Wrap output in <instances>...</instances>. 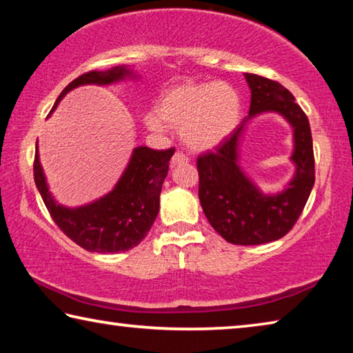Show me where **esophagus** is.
Segmentation results:
<instances>
[{
	"instance_id": "1",
	"label": "esophagus",
	"mask_w": 353,
	"mask_h": 353,
	"mask_svg": "<svg viewBox=\"0 0 353 353\" xmlns=\"http://www.w3.org/2000/svg\"><path fill=\"white\" fill-rule=\"evenodd\" d=\"M172 163L174 165H177V163H187L188 162V155H185L183 152H181V151H177L174 155H172Z\"/></svg>"
}]
</instances>
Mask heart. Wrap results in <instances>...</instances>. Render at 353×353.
Here are the masks:
<instances>
[{
	"label": "heart",
	"instance_id": "heart-1",
	"mask_svg": "<svg viewBox=\"0 0 353 353\" xmlns=\"http://www.w3.org/2000/svg\"><path fill=\"white\" fill-rule=\"evenodd\" d=\"M157 113L146 117L148 126L162 130L165 124L181 129L185 145L207 151L234 132L241 118V98L225 82H185L160 97Z\"/></svg>",
	"mask_w": 353,
	"mask_h": 353
}]
</instances>
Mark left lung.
Returning a JSON list of instances; mask_svg holds the SVG:
<instances>
[{"instance_id":"8db88e82","label":"left lung","mask_w":353,"mask_h":353,"mask_svg":"<svg viewBox=\"0 0 353 353\" xmlns=\"http://www.w3.org/2000/svg\"><path fill=\"white\" fill-rule=\"evenodd\" d=\"M249 117L213 152L198 157L199 201L208 223L232 244H263L285 236L296 224L314 185V154L308 118L276 81L246 73ZM265 111L282 114L295 130V177L277 195H263L237 165V145L247 119Z\"/></svg>"}]
</instances>
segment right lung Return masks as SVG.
I'll return each instance as SVG.
<instances>
[{"label": "right lung", "instance_id": "1", "mask_svg": "<svg viewBox=\"0 0 353 353\" xmlns=\"http://www.w3.org/2000/svg\"><path fill=\"white\" fill-rule=\"evenodd\" d=\"M134 76L124 67L107 71H88L70 82L59 94L52 110L70 90L85 83H107ZM174 148L155 151L148 146L134 149L128 168L109 194L88 205L68 208L52 199L41 170L39 149L35 148L34 181L51 218L70 240L88 252L117 254L140 244L157 218L160 208V191Z\"/></svg>", "mask_w": 353, "mask_h": 353}]
</instances>
